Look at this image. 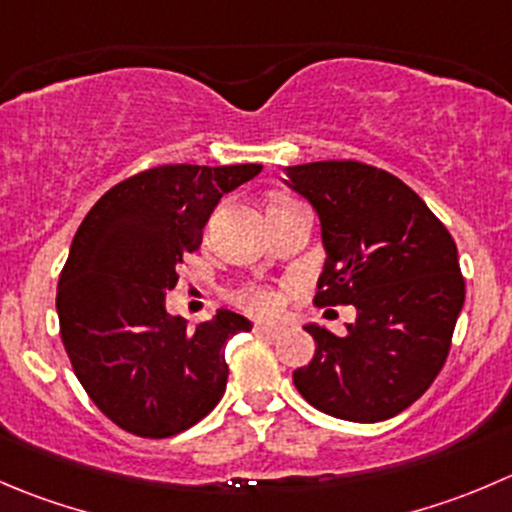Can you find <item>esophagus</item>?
<instances>
[{"mask_svg": "<svg viewBox=\"0 0 512 512\" xmlns=\"http://www.w3.org/2000/svg\"><path fill=\"white\" fill-rule=\"evenodd\" d=\"M255 332H257V335H262V337H280L282 327L280 325H262V322H257Z\"/></svg>", "mask_w": 512, "mask_h": 512, "instance_id": "esophagus-1", "label": "esophagus"}]
</instances>
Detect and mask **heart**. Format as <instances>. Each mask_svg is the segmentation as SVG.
I'll use <instances>...</instances> for the list:
<instances>
[{"label":"heart","mask_w":512,"mask_h":512,"mask_svg":"<svg viewBox=\"0 0 512 512\" xmlns=\"http://www.w3.org/2000/svg\"><path fill=\"white\" fill-rule=\"evenodd\" d=\"M240 302L250 307L252 312H257V315H270V312H275L277 305H280V297H277V292L270 290V287L255 285L240 292Z\"/></svg>","instance_id":"1"}]
</instances>
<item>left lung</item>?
<instances>
[{
  "mask_svg": "<svg viewBox=\"0 0 512 512\" xmlns=\"http://www.w3.org/2000/svg\"><path fill=\"white\" fill-rule=\"evenodd\" d=\"M285 185L320 217L317 305H352L347 335L307 322L315 357L292 372L312 408L350 420L395 418L433 385L465 302L458 247L395 175L362 162L285 167Z\"/></svg>",
  "mask_w": 512,
  "mask_h": 512,
  "instance_id": "obj_1",
  "label": "left lung"
}]
</instances>
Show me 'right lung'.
Returning a JSON list of instances; mask_svg holds the SVG:
<instances>
[{"mask_svg": "<svg viewBox=\"0 0 512 512\" xmlns=\"http://www.w3.org/2000/svg\"><path fill=\"white\" fill-rule=\"evenodd\" d=\"M260 170L155 167L114 185L79 225L57 285L59 332L92 403L127 433L170 438L225 395V345L250 320L217 310L192 330L165 292L222 195Z\"/></svg>", "mask_w": 512, "mask_h": 512, "instance_id": "right-lung-1", "label": "right lung"}]
</instances>
